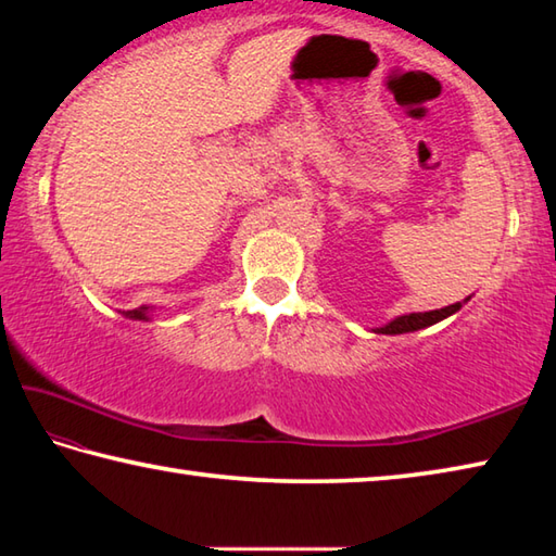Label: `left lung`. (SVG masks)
Returning a JSON list of instances; mask_svg holds the SVG:
<instances>
[{"instance_id":"1","label":"left lung","mask_w":556,"mask_h":556,"mask_svg":"<svg viewBox=\"0 0 556 556\" xmlns=\"http://www.w3.org/2000/svg\"><path fill=\"white\" fill-rule=\"evenodd\" d=\"M468 299L464 301H456V304L444 306V308H437V312H425V314H402L397 318H392L390 324H384L380 328H372L375 333H384V336H400V333H412V331H419V328H427V326H434L439 321H444L451 314H456L460 306L466 304Z\"/></svg>"}]
</instances>
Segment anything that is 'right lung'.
<instances>
[{"label":"right lung","mask_w":556,"mask_h":556,"mask_svg":"<svg viewBox=\"0 0 556 556\" xmlns=\"http://www.w3.org/2000/svg\"><path fill=\"white\" fill-rule=\"evenodd\" d=\"M131 321H152L154 316V306H139V308H131V312H122Z\"/></svg>","instance_id":"add662e5"}]
</instances>
